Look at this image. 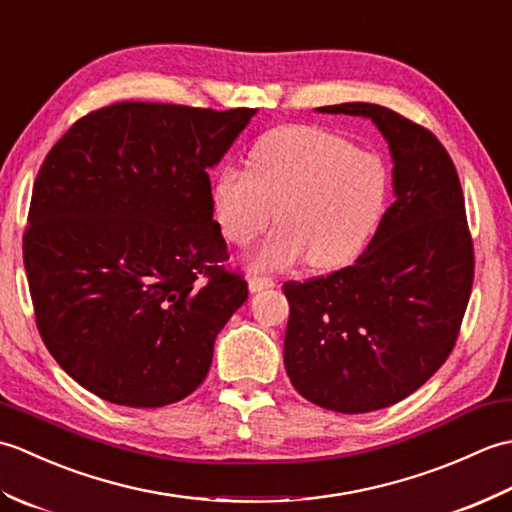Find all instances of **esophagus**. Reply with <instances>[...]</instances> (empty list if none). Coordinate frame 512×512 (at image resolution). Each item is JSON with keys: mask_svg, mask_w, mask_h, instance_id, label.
<instances>
[{"mask_svg": "<svg viewBox=\"0 0 512 512\" xmlns=\"http://www.w3.org/2000/svg\"><path fill=\"white\" fill-rule=\"evenodd\" d=\"M275 286V279H270V277H259V275H253L248 279V288H250V292H259V290H268V288H273Z\"/></svg>", "mask_w": 512, "mask_h": 512, "instance_id": "1", "label": "esophagus"}]
</instances>
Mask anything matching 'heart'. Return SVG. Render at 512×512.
Listing matches in <instances>:
<instances>
[{"mask_svg":"<svg viewBox=\"0 0 512 512\" xmlns=\"http://www.w3.org/2000/svg\"><path fill=\"white\" fill-rule=\"evenodd\" d=\"M389 176L378 156L314 125L268 132L248 156V171L224 167L213 180L215 222L228 244L246 248L273 224L250 264L286 268L345 266L361 253L383 215Z\"/></svg>","mask_w":512,"mask_h":512,"instance_id":"heart-1","label":"heart"}]
</instances>
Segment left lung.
Listing matches in <instances>:
<instances>
[{"label":"left lung","mask_w":512,"mask_h":512,"mask_svg":"<svg viewBox=\"0 0 512 512\" xmlns=\"http://www.w3.org/2000/svg\"><path fill=\"white\" fill-rule=\"evenodd\" d=\"M319 112L372 118L396 200L352 266L286 281L284 365L314 405L367 413L413 394L449 358L473 288V239L458 171L427 127L374 103Z\"/></svg>","instance_id":"obj_1"}]
</instances>
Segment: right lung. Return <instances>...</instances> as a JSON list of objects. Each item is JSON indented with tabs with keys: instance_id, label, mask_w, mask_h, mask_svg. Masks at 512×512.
Segmentation results:
<instances>
[{
	"instance_id": "add662e5",
	"label": "right lung",
	"mask_w": 512,
	"mask_h": 512,
	"mask_svg": "<svg viewBox=\"0 0 512 512\" xmlns=\"http://www.w3.org/2000/svg\"><path fill=\"white\" fill-rule=\"evenodd\" d=\"M255 112L114 103L79 118L43 160L24 233L37 330L99 398L165 407L209 374L248 284L224 266L206 169Z\"/></svg>"
}]
</instances>
